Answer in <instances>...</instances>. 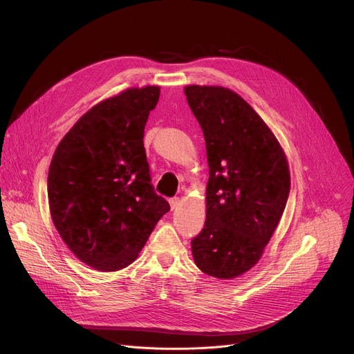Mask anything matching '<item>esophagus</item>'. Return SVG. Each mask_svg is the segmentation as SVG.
Here are the masks:
<instances>
[{
	"mask_svg": "<svg viewBox=\"0 0 354 354\" xmlns=\"http://www.w3.org/2000/svg\"><path fill=\"white\" fill-rule=\"evenodd\" d=\"M169 203H171V208H172V209H175V208H178V207H179L180 199H179L178 196H174V198H171V199H169Z\"/></svg>",
	"mask_w": 354,
	"mask_h": 354,
	"instance_id": "1",
	"label": "esophagus"
}]
</instances>
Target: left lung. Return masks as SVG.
<instances>
[{
	"label": "left lung",
	"instance_id": "left-lung-1",
	"mask_svg": "<svg viewBox=\"0 0 354 354\" xmlns=\"http://www.w3.org/2000/svg\"><path fill=\"white\" fill-rule=\"evenodd\" d=\"M207 145V219L192 238L201 271L234 278L252 268L280 222L290 172L280 143L236 93L212 86L185 87Z\"/></svg>",
	"mask_w": 354,
	"mask_h": 354
}]
</instances>
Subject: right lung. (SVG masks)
Masks as SVG:
<instances>
[{"instance_id":"obj_1","label":"right lung","mask_w":354,"mask_h":354,"mask_svg":"<svg viewBox=\"0 0 354 354\" xmlns=\"http://www.w3.org/2000/svg\"><path fill=\"white\" fill-rule=\"evenodd\" d=\"M156 86L127 88L91 107L59 143L48 179L51 218L67 247L99 271L132 264L171 209L155 192L143 146Z\"/></svg>"}]
</instances>
